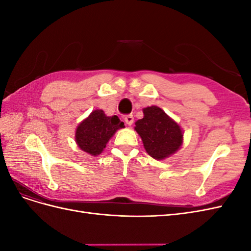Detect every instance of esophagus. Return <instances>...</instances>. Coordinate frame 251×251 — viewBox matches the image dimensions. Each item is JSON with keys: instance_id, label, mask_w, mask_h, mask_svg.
<instances>
[{"instance_id": "1", "label": "esophagus", "mask_w": 251, "mask_h": 251, "mask_svg": "<svg viewBox=\"0 0 251 251\" xmlns=\"http://www.w3.org/2000/svg\"><path fill=\"white\" fill-rule=\"evenodd\" d=\"M125 121L127 126H132L134 123V116L132 114H128V115L125 116Z\"/></svg>"}]
</instances>
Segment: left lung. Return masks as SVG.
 I'll use <instances>...</instances> for the list:
<instances>
[{
  "label": "left lung",
  "instance_id": "obj_1",
  "mask_svg": "<svg viewBox=\"0 0 251 251\" xmlns=\"http://www.w3.org/2000/svg\"><path fill=\"white\" fill-rule=\"evenodd\" d=\"M143 118L135 123L148 154L161 160L177 151L183 140L178 124L156 105L143 109Z\"/></svg>",
  "mask_w": 251,
  "mask_h": 251
}]
</instances>
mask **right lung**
<instances>
[{
  "label": "right lung",
  "instance_id": "obj_1",
  "mask_svg": "<svg viewBox=\"0 0 251 251\" xmlns=\"http://www.w3.org/2000/svg\"><path fill=\"white\" fill-rule=\"evenodd\" d=\"M124 123L116 116H107L102 110H95L76 128L75 140L78 147L88 154L100 155L105 144Z\"/></svg>",
  "mask_w": 251,
  "mask_h": 251
}]
</instances>
